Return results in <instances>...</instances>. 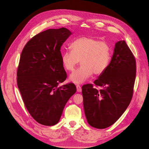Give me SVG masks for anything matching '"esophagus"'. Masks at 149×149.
Masks as SVG:
<instances>
[{
	"instance_id": "esophagus-1",
	"label": "esophagus",
	"mask_w": 149,
	"mask_h": 149,
	"mask_svg": "<svg viewBox=\"0 0 149 149\" xmlns=\"http://www.w3.org/2000/svg\"><path fill=\"white\" fill-rule=\"evenodd\" d=\"M77 92H81V87L79 85H77Z\"/></svg>"
}]
</instances>
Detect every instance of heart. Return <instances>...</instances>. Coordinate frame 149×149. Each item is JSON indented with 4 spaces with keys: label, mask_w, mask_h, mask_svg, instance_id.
<instances>
[{
    "label": "heart",
    "mask_w": 149,
    "mask_h": 149,
    "mask_svg": "<svg viewBox=\"0 0 149 149\" xmlns=\"http://www.w3.org/2000/svg\"><path fill=\"white\" fill-rule=\"evenodd\" d=\"M71 50H67L61 55L64 68L68 71H77L70 75V81L81 84L92 77L93 73L99 76L106 71L110 64L112 49L109 43L93 37H82L71 43Z\"/></svg>",
    "instance_id": "b5f03b06"
}]
</instances>
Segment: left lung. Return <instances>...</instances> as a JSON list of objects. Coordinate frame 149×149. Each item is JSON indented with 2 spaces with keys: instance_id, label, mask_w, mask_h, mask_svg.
Segmentation results:
<instances>
[{
  "instance_id": "obj_1",
  "label": "left lung",
  "mask_w": 149,
  "mask_h": 149,
  "mask_svg": "<svg viewBox=\"0 0 149 149\" xmlns=\"http://www.w3.org/2000/svg\"><path fill=\"white\" fill-rule=\"evenodd\" d=\"M136 60L125 40L118 42L106 71L82 86L83 107L88 124L98 129L112 125L131 102L136 78ZM100 86V89L96 87Z\"/></svg>"
}]
</instances>
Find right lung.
<instances>
[{
  "label": "right lung",
  "mask_w": 149,
  "mask_h": 149,
  "mask_svg": "<svg viewBox=\"0 0 149 149\" xmlns=\"http://www.w3.org/2000/svg\"><path fill=\"white\" fill-rule=\"evenodd\" d=\"M71 34L65 28L49 29L31 38L21 54L17 87L29 113L43 125H56L68 100L77 92L72 83L58 86L67 78L61 47Z\"/></svg>",
  "instance_id": "add662e5"
}]
</instances>
